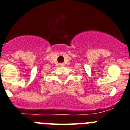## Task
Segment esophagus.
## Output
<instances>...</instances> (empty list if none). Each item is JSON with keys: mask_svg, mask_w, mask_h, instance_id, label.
<instances>
[{"mask_svg": "<svg viewBox=\"0 0 130 130\" xmlns=\"http://www.w3.org/2000/svg\"><path fill=\"white\" fill-rule=\"evenodd\" d=\"M59 67H63L64 65H65V64H64V63H59Z\"/></svg>", "mask_w": 130, "mask_h": 130, "instance_id": "esophagus-1", "label": "esophagus"}]
</instances>
